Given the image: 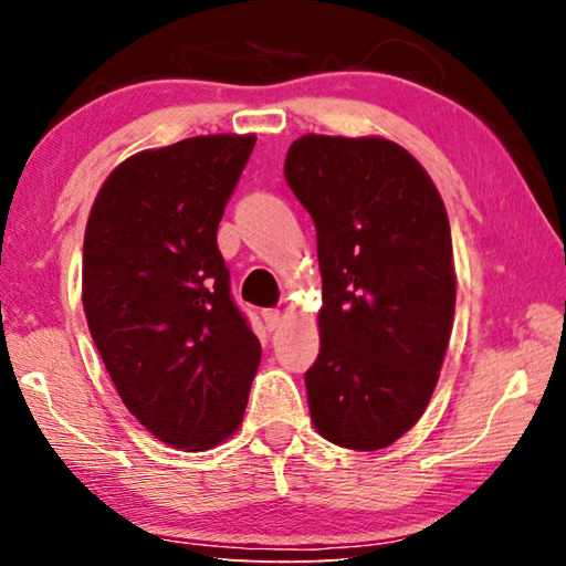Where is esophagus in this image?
<instances>
[{
  "label": "esophagus",
  "mask_w": 566,
  "mask_h": 566,
  "mask_svg": "<svg viewBox=\"0 0 566 566\" xmlns=\"http://www.w3.org/2000/svg\"><path fill=\"white\" fill-rule=\"evenodd\" d=\"M262 317H264V324H266V329H270V332L280 329L282 322H284V314L280 310H264Z\"/></svg>",
  "instance_id": "34e87169"
}]
</instances>
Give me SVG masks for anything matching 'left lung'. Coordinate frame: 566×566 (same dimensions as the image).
<instances>
[{"label":"left lung","mask_w":566,"mask_h":566,"mask_svg":"<svg viewBox=\"0 0 566 566\" xmlns=\"http://www.w3.org/2000/svg\"><path fill=\"white\" fill-rule=\"evenodd\" d=\"M284 177L317 227L319 357L304 375L314 429L357 452L385 449L424 415L452 337L444 202L387 137L302 134Z\"/></svg>","instance_id":"8db88e82"}]
</instances>
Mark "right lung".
Listing matches in <instances>:
<instances>
[{
	"label": "right lung",
	"instance_id": "right-lung-1",
	"mask_svg": "<svg viewBox=\"0 0 566 566\" xmlns=\"http://www.w3.org/2000/svg\"><path fill=\"white\" fill-rule=\"evenodd\" d=\"M254 134H205L109 171L84 229L82 304L117 395L185 452L242 424L262 344L229 296L217 227Z\"/></svg>",
	"mask_w": 566,
	"mask_h": 566
}]
</instances>
